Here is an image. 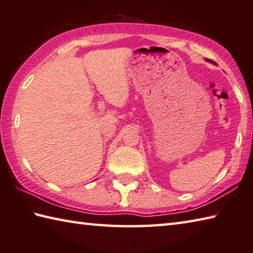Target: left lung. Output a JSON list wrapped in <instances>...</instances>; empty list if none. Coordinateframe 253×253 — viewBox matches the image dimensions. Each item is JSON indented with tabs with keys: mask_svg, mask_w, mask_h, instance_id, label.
Returning a JSON list of instances; mask_svg holds the SVG:
<instances>
[{
	"mask_svg": "<svg viewBox=\"0 0 253 253\" xmlns=\"http://www.w3.org/2000/svg\"><path fill=\"white\" fill-rule=\"evenodd\" d=\"M208 62H211V61H210V59H208Z\"/></svg>",
	"mask_w": 253,
	"mask_h": 253,
	"instance_id": "left-lung-1",
	"label": "left lung"
}]
</instances>
